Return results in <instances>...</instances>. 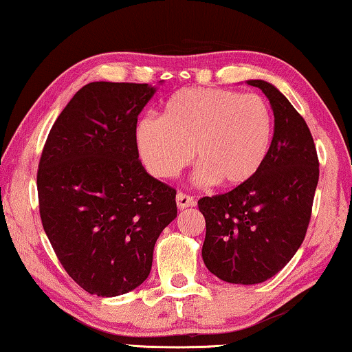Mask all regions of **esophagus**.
I'll return each mask as SVG.
<instances>
[{
    "mask_svg": "<svg viewBox=\"0 0 352 352\" xmlns=\"http://www.w3.org/2000/svg\"><path fill=\"white\" fill-rule=\"evenodd\" d=\"M176 205H177V208L184 210V208H189V206H195V200H194V197L179 192V194L176 195Z\"/></svg>",
    "mask_w": 352,
    "mask_h": 352,
    "instance_id": "obj_1",
    "label": "esophagus"
}]
</instances>
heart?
<instances>
[{
    "mask_svg": "<svg viewBox=\"0 0 352 352\" xmlns=\"http://www.w3.org/2000/svg\"><path fill=\"white\" fill-rule=\"evenodd\" d=\"M274 136L269 104L258 94L186 88L166 102L162 117L146 115L134 138L147 171L158 179L177 176L195 158L199 186L240 187L266 162Z\"/></svg>",
    "mask_w": 352,
    "mask_h": 352,
    "instance_id": "1",
    "label": "heart"
}]
</instances>
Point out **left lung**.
I'll list each match as a JSON object with an SVG mask.
<instances>
[{
    "instance_id": "8db88e82",
    "label": "left lung",
    "mask_w": 352,
    "mask_h": 352,
    "mask_svg": "<svg viewBox=\"0 0 352 352\" xmlns=\"http://www.w3.org/2000/svg\"><path fill=\"white\" fill-rule=\"evenodd\" d=\"M271 102L269 155L247 184L204 197L206 234L201 258L221 280L261 283L287 266L305 240L319 181V160L305 118L276 86L248 80Z\"/></svg>"
}]
</instances>
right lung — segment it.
<instances>
[{"label": "right lung", "mask_w": 352, "mask_h": 352, "mask_svg": "<svg viewBox=\"0 0 352 352\" xmlns=\"http://www.w3.org/2000/svg\"><path fill=\"white\" fill-rule=\"evenodd\" d=\"M155 86L93 81L65 105L38 166L43 229L67 274L91 295L118 296L151 274L176 218V190L139 162L138 117Z\"/></svg>", "instance_id": "obj_1"}]
</instances>
